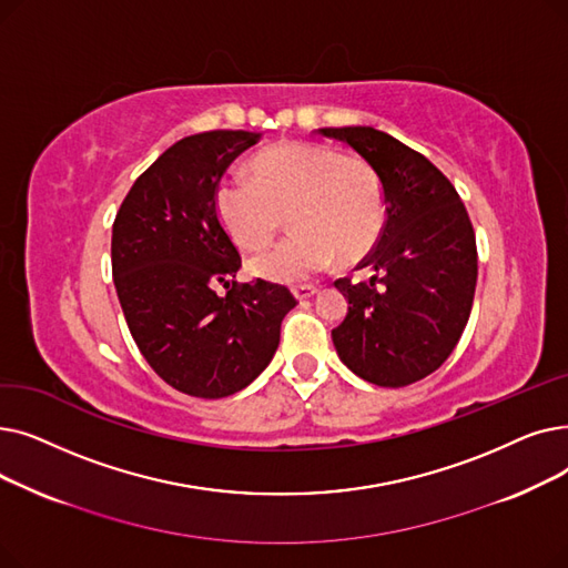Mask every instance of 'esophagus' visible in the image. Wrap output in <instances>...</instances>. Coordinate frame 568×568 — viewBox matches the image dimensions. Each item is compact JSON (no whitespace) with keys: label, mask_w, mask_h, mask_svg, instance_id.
Returning a JSON list of instances; mask_svg holds the SVG:
<instances>
[{"label":"esophagus","mask_w":568,"mask_h":568,"mask_svg":"<svg viewBox=\"0 0 568 568\" xmlns=\"http://www.w3.org/2000/svg\"><path fill=\"white\" fill-rule=\"evenodd\" d=\"M316 293H318L316 286H298V288H293V295H295V301H298V303H305V301L314 298Z\"/></svg>","instance_id":"obj_1"}]
</instances>
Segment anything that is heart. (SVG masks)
<instances>
[{
  "instance_id": "heart-1",
  "label": "heart",
  "mask_w": 568,
  "mask_h": 568,
  "mask_svg": "<svg viewBox=\"0 0 568 568\" xmlns=\"http://www.w3.org/2000/svg\"><path fill=\"white\" fill-rule=\"evenodd\" d=\"M252 175H226L214 210L245 250L265 247L288 214L293 235L250 261V273L261 280L310 282L337 256L363 258L384 231V189L361 159L316 143H282L254 159Z\"/></svg>"
}]
</instances>
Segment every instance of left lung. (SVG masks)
Returning a JSON list of instances; mask_svg holds the SVG:
<instances>
[{
  "label": "left lung",
  "instance_id": "left-lung-1",
  "mask_svg": "<svg viewBox=\"0 0 568 568\" xmlns=\"http://www.w3.org/2000/svg\"><path fill=\"white\" fill-rule=\"evenodd\" d=\"M318 133L367 161L386 203L382 237L361 263L374 277L335 282L348 312L333 344L361 379L409 386L444 365L469 321L478 275L469 214L446 175L388 133L374 126Z\"/></svg>",
  "mask_w": 568,
  "mask_h": 568
}]
</instances>
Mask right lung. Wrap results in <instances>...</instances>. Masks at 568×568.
Returning <instances> with one entry per match:
<instances>
[{
  "instance_id": "right-lung-1",
  "label": "right lung",
  "mask_w": 568,
  "mask_h": 568,
  "mask_svg": "<svg viewBox=\"0 0 568 568\" xmlns=\"http://www.w3.org/2000/svg\"><path fill=\"white\" fill-rule=\"evenodd\" d=\"M254 131H205L171 145L133 182L113 224L118 298L143 358L175 390L217 399L247 388L273 361L288 288H235L240 254L214 210L231 161ZM231 283L226 296L213 286Z\"/></svg>"
}]
</instances>
